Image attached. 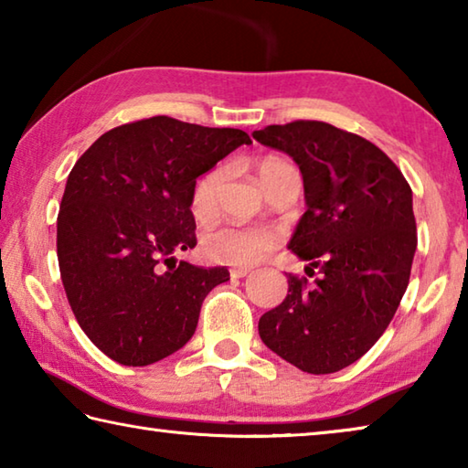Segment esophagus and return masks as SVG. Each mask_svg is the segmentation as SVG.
<instances>
[{
	"label": "esophagus",
	"instance_id": "1",
	"mask_svg": "<svg viewBox=\"0 0 468 468\" xmlns=\"http://www.w3.org/2000/svg\"><path fill=\"white\" fill-rule=\"evenodd\" d=\"M250 272H251V268H248V266L231 268V276H233V279H243V276H248Z\"/></svg>",
	"mask_w": 468,
	"mask_h": 468
}]
</instances>
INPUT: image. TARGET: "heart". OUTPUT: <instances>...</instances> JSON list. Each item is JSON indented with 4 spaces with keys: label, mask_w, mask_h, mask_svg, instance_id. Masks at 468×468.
<instances>
[{
    "label": "heart",
    "mask_w": 468,
    "mask_h": 468,
    "mask_svg": "<svg viewBox=\"0 0 468 468\" xmlns=\"http://www.w3.org/2000/svg\"><path fill=\"white\" fill-rule=\"evenodd\" d=\"M284 165L281 158H266L260 163L258 176L262 177L266 171ZM223 181V173L218 169L208 171L204 177L197 179L192 194V212L197 220L212 217L217 208L218 186ZM276 233L264 227L253 225H220L210 229L202 235V253L212 262L231 264V266H251L264 260L274 250Z\"/></svg>",
    "instance_id": "1"
}]
</instances>
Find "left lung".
Instances as JSON below:
<instances>
[{"mask_svg":"<svg viewBox=\"0 0 468 468\" xmlns=\"http://www.w3.org/2000/svg\"><path fill=\"white\" fill-rule=\"evenodd\" d=\"M287 153L303 176L307 210L289 250L310 262L289 274L281 305L260 318L262 343L307 374H335L384 335L405 295L417 250L413 192L382 150L324 122L251 133Z\"/></svg>","mask_w":468,"mask_h":468,"instance_id":"obj_1","label":"left lung"}]
</instances>
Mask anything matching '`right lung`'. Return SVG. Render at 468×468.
Masks as SVG:
<instances>
[{"label": "right lung", "instance_id": "add662e5", "mask_svg": "<svg viewBox=\"0 0 468 468\" xmlns=\"http://www.w3.org/2000/svg\"><path fill=\"white\" fill-rule=\"evenodd\" d=\"M251 144L243 130L167 115L109 130L69 171L58 215V260L78 324L122 366L169 357L194 336L223 266L177 262L196 248V179Z\"/></svg>", "mask_w": 468, "mask_h": 468}]
</instances>
